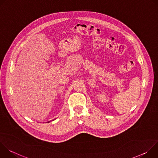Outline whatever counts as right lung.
<instances>
[{"mask_svg":"<svg viewBox=\"0 0 158 158\" xmlns=\"http://www.w3.org/2000/svg\"><path fill=\"white\" fill-rule=\"evenodd\" d=\"M54 119H53V121H54ZM51 121H48V123H49V122H51Z\"/></svg>","mask_w":158,"mask_h":158,"instance_id":"right-lung-1","label":"right lung"}]
</instances>
